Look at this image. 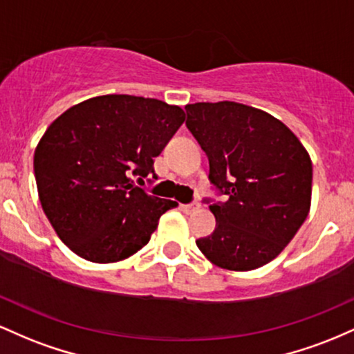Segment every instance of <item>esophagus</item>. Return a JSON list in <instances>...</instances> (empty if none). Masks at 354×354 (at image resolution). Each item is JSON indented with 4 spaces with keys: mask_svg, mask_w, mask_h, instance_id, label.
Instances as JSON below:
<instances>
[{
    "mask_svg": "<svg viewBox=\"0 0 354 354\" xmlns=\"http://www.w3.org/2000/svg\"><path fill=\"white\" fill-rule=\"evenodd\" d=\"M198 209H201V204H198V202H190V204L182 205V210H184L185 214H192V212H196V210H198Z\"/></svg>",
    "mask_w": 354,
    "mask_h": 354,
    "instance_id": "obj_1",
    "label": "esophagus"
}]
</instances>
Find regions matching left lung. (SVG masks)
<instances>
[{"instance_id": "8db88e82", "label": "left lung", "mask_w": 354, "mask_h": 354, "mask_svg": "<svg viewBox=\"0 0 354 354\" xmlns=\"http://www.w3.org/2000/svg\"><path fill=\"white\" fill-rule=\"evenodd\" d=\"M187 129L209 158L222 204L209 205L216 230L196 241L212 264L252 271L271 263L299 230L311 207L308 150L272 115L236 102L185 105Z\"/></svg>"}]
</instances>
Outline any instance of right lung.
<instances>
[{"mask_svg":"<svg viewBox=\"0 0 354 354\" xmlns=\"http://www.w3.org/2000/svg\"><path fill=\"white\" fill-rule=\"evenodd\" d=\"M184 120L180 106L157 98L102 95L46 129L33 158L38 197L77 256L98 264L124 261L150 241L162 214L177 207L137 182L153 174V158Z\"/></svg>","mask_w":354,"mask_h":354,"instance_id":"1","label":"right lung"}]
</instances>
